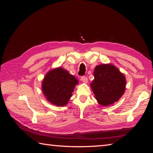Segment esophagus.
I'll return each mask as SVG.
<instances>
[{
  "label": "esophagus",
  "mask_w": 153,
  "mask_h": 153,
  "mask_svg": "<svg viewBox=\"0 0 153 153\" xmlns=\"http://www.w3.org/2000/svg\"><path fill=\"white\" fill-rule=\"evenodd\" d=\"M81 80L84 82V83H87L88 82V78L87 76H82L81 78Z\"/></svg>",
  "instance_id": "obj_1"
}]
</instances>
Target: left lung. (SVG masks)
Masks as SVG:
<instances>
[{"instance_id":"8db88e82","label":"left lung","mask_w":153,"mask_h":153,"mask_svg":"<svg viewBox=\"0 0 153 153\" xmlns=\"http://www.w3.org/2000/svg\"><path fill=\"white\" fill-rule=\"evenodd\" d=\"M94 76L91 87L95 98L101 105L108 106L116 102L123 95L126 78L116 67L111 64L97 66Z\"/></svg>"}]
</instances>
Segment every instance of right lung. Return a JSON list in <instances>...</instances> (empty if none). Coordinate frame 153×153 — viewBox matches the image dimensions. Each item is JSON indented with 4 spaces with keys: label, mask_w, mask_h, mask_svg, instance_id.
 <instances>
[{
    "label": "right lung",
    "mask_w": 153,
    "mask_h": 153,
    "mask_svg": "<svg viewBox=\"0 0 153 153\" xmlns=\"http://www.w3.org/2000/svg\"><path fill=\"white\" fill-rule=\"evenodd\" d=\"M78 82L62 68L50 71L42 83V89L46 98L56 106L66 105L72 96V92Z\"/></svg>",
    "instance_id": "1"
}]
</instances>
